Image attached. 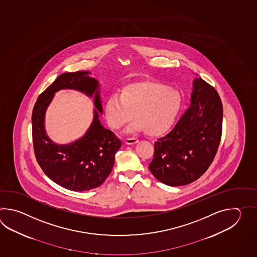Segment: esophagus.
Wrapping results in <instances>:
<instances>
[{"label":"esophagus","mask_w":257,"mask_h":257,"mask_svg":"<svg viewBox=\"0 0 257 257\" xmlns=\"http://www.w3.org/2000/svg\"><path fill=\"white\" fill-rule=\"evenodd\" d=\"M125 142H126V144H127V145H133V144L138 143L139 140L135 139V138H130V139H126Z\"/></svg>","instance_id":"obj_1"}]
</instances>
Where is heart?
<instances>
[{"instance_id": "obj_1", "label": "heart", "mask_w": 257, "mask_h": 257, "mask_svg": "<svg viewBox=\"0 0 257 257\" xmlns=\"http://www.w3.org/2000/svg\"><path fill=\"white\" fill-rule=\"evenodd\" d=\"M183 98L179 91L164 82L142 80L121 88L120 95L112 94L104 104V116L110 127L119 130L132 118L126 132L144 131L157 137L169 131L180 113Z\"/></svg>"}]
</instances>
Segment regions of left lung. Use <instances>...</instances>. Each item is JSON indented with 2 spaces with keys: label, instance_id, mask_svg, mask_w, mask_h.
I'll use <instances>...</instances> for the list:
<instances>
[{
  "label": "left lung",
  "instance_id": "8db88e82",
  "mask_svg": "<svg viewBox=\"0 0 257 257\" xmlns=\"http://www.w3.org/2000/svg\"><path fill=\"white\" fill-rule=\"evenodd\" d=\"M190 101L174 130L154 142L149 169L167 186H185L198 179L212 163L220 142L223 108L218 92L197 77Z\"/></svg>",
  "mask_w": 257,
  "mask_h": 257
}]
</instances>
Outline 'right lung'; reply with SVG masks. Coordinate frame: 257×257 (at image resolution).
<instances>
[{"label": "right lung", "instance_id": "right-lung-1", "mask_svg": "<svg viewBox=\"0 0 257 257\" xmlns=\"http://www.w3.org/2000/svg\"><path fill=\"white\" fill-rule=\"evenodd\" d=\"M90 71L60 74L37 100L32 113L34 151L41 169L51 180L66 189L86 191L102 185L115 164L120 140L104 128L99 119L103 114L100 85ZM76 89L94 97V119L86 134L75 142L57 145L44 130V115L55 92Z\"/></svg>", "mask_w": 257, "mask_h": 257}]
</instances>
